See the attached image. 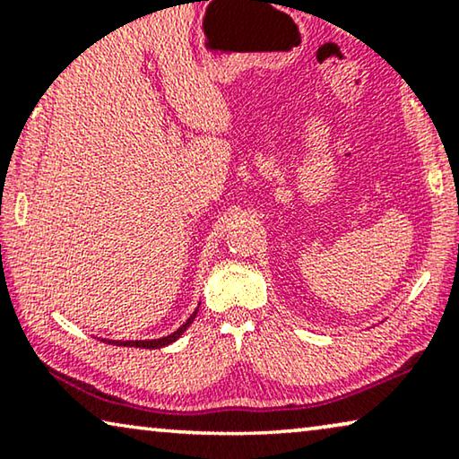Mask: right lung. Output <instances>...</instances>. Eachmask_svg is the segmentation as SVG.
<instances>
[{
  "label": "right lung",
  "instance_id": "1",
  "mask_svg": "<svg viewBox=\"0 0 459 459\" xmlns=\"http://www.w3.org/2000/svg\"><path fill=\"white\" fill-rule=\"evenodd\" d=\"M197 309H199V306H197ZM197 309L195 312H193L189 318H186V322L185 325H180L177 331L174 333H170V334H166V337H160V339H145V341H116V339H101V341H106V343H109V345H120V347H139V350H160V347H166V345H170V343H174V341L177 339H180V334H183L186 328L191 326V322L195 320V316H197Z\"/></svg>",
  "mask_w": 459,
  "mask_h": 459
}]
</instances>
